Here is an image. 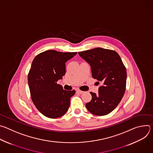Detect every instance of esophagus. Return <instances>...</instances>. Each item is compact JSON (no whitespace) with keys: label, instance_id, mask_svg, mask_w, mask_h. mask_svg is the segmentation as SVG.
Here are the masks:
<instances>
[{"label":"esophagus","instance_id":"1","mask_svg":"<svg viewBox=\"0 0 153 153\" xmlns=\"http://www.w3.org/2000/svg\"><path fill=\"white\" fill-rule=\"evenodd\" d=\"M76 91H77L78 93H79V94H82V93H83V91H82L80 90L79 89H77Z\"/></svg>","mask_w":153,"mask_h":153}]
</instances>
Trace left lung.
<instances>
[{"instance_id": "1", "label": "left lung", "mask_w": 153, "mask_h": 153, "mask_svg": "<svg viewBox=\"0 0 153 153\" xmlns=\"http://www.w3.org/2000/svg\"><path fill=\"white\" fill-rule=\"evenodd\" d=\"M79 55L90 64L93 77L103 83L98 94L90 93L92 99L86 108L97 116L110 113L125 91L126 71L120 57L114 51L102 48L79 52Z\"/></svg>"}]
</instances>
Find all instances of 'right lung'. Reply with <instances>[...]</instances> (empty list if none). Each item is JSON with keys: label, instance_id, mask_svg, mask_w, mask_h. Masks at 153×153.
Listing matches in <instances>:
<instances>
[{"label": "right lung", "instance_id": "add662e5", "mask_svg": "<svg viewBox=\"0 0 153 153\" xmlns=\"http://www.w3.org/2000/svg\"><path fill=\"white\" fill-rule=\"evenodd\" d=\"M77 54L48 50L34 59L28 81L32 101L37 110L45 116L54 119L68 111L70 98L75 91H67L57 82L66 73L65 63Z\"/></svg>", "mask_w": 153, "mask_h": 153}]
</instances>
